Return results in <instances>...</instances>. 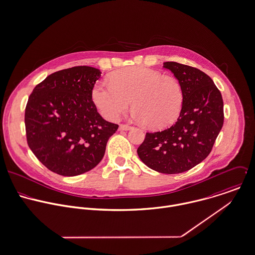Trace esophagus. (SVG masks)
I'll list each match as a JSON object with an SVG mask.
<instances>
[{
	"label": "esophagus",
	"mask_w": 255,
	"mask_h": 255,
	"mask_svg": "<svg viewBox=\"0 0 255 255\" xmlns=\"http://www.w3.org/2000/svg\"><path fill=\"white\" fill-rule=\"evenodd\" d=\"M120 129L121 130H130V129H132V126H130V125H128V124H120Z\"/></svg>",
	"instance_id": "obj_1"
}]
</instances>
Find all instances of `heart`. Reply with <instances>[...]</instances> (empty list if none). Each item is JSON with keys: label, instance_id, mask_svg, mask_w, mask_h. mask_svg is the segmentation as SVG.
Listing matches in <instances>:
<instances>
[{"label": "heart", "instance_id": "obj_1", "mask_svg": "<svg viewBox=\"0 0 255 255\" xmlns=\"http://www.w3.org/2000/svg\"><path fill=\"white\" fill-rule=\"evenodd\" d=\"M92 98L109 120H116L132 102L138 121L152 129H160L178 116L183 93L176 78L144 67H132L111 75L108 84H97Z\"/></svg>", "mask_w": 255, "mask_h": 255}]
</instances>
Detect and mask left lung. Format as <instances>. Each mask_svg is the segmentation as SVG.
<instances>
[{"label":"left lung","instance_id":"8db88e82","mask_svg":"<svg viewBox=\"0 0 255 255\" xmlns=\"http://www.w3.org/2000/svg\"><path fill=\"white\" fill-rule=\"evenodd\" d=\"M179 81L183 101L175 124L146 134L137 153L150 168L166 174L194 167L211 153L224 124L223 98L213 80L194 67L164 62Z\"/></svg>","mask_w":255,"mask_h":255}]
</instances>
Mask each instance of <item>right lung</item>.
I'll return each mask as SVG.
<instances>
[{
    "mask_svg": "<svg viewBox=\"0 0 255 255\" xmlns=\"http://www.w3.org/2000/svg\"><path fill=\"white\" fill-rule=\"evenodd\" d=\"M99 69L78 66L49 75L28 98L24 123L28 147L53 172L75 176L102 160L118 125L104 120L92 93Z\"/></svg>",
    "mask_w": 255,
    "mask_h": 255,
    "instance_id": "1",
    "label": "right lung"
}]
</instances>
